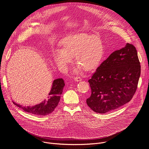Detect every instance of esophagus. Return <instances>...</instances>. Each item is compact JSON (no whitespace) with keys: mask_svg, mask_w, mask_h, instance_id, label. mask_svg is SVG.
<instances>
[{"mask_svg":"<svg viewBox=\"0 0 149 149\" xmlns=\"http://www.w3.org/2000/svg\"><path fill=\"white\" fill-rule=\"evenodd\" d=\"M74 80L75 81H81L82 80V78H81V77H75V78H74Z\"/></svg>","mask_w":149,"mask_h":149,"instance_id":"esophagus-1","label":"esophagus"}]
</instances>
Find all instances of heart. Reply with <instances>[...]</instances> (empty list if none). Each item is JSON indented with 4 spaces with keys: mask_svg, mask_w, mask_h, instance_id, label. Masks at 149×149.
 I'll return each mask as SVG.
<instances>
[{
    "mask_svg": "<svg viewBox=\"0 0 149 149\" xmlns=\"http://www.w3.org/2000/svg\"><path fill=\"white\" fill-rule=\"evenodd\" d=\"M104 55L101 39L93 35L79 33L65 38L62 42L61 49L56 50L54 59L61 70L67 69L74 56L75 63L85 71L95 68Z\"/></svg>",
    "mask_w": 149,
    "mask_h": 149,
    "instance_id": "heart-1",
    "label": "heart"
}]
</instances>
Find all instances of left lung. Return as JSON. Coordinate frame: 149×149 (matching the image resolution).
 I'll list each match as a JSON object with an SVG mask.
<instances>
[{"instance_id":"8db88e82","label":"left lung","mask_w":149,"mask_h":149,"mask_svg":"<svg viewBox=\"0 0 149 149\" xmlns=\"http://www.w3.org/2000/svg\"><path fill=\"white\" fill-rule=\"evenodd\" d=\"M135 47L127 44L103 61L88 80L91 94L87 104L104 114L129 102L134 95L141 66Z\"/></svg>"}]
</instances>
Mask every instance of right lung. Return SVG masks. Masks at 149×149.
Masks as SVG:
<instances>
[{
    "instance_id": "add662e5",
    "label": "right lung",
    "mask_w": 149,
    "mask_h": 149,
    "mask_svg": "<svg viewBox=\"0 0 149 149\" xmlns=\"http://www.w3.org/2000/svg\"><path fill=\"white\" fill-rule=\"evenodd\" d=\"M65 83L63 79L58 78L55 79L53 81L51 90L46 100L32 107L31 106L24 107V106L16 104L15 102H13L17 107L29 113L36 116H47L52 113L57 107Z\"/></svg>"
}]
</instances>
